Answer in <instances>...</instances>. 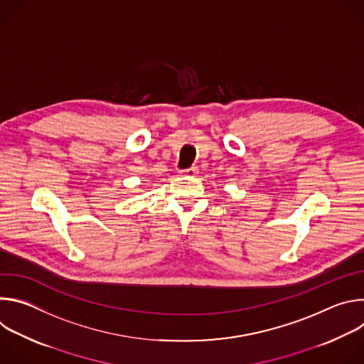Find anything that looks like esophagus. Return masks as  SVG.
<instances>
[{"instance_id":"1","label":"esophagus","mask_w":364,"mask_h":364,"mask_svg":"<svg viewBox=\"0 0 364 364\" xmlns=\"http://www.w3.org/2000/svg\"><path fill=\"white\" fill-rule=\"evenodd\" d=\"M180 174H181V176L194 177V176H197V174H198V167H190V168H187V170H181V171H180Z\"/></svg>"}]
</instances>
